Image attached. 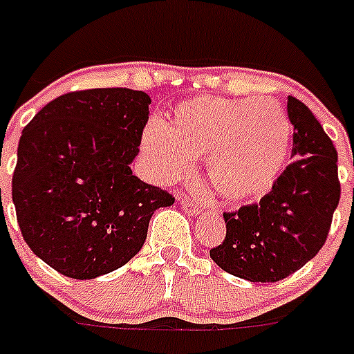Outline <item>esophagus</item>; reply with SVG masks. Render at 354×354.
<instances>
[{"instance_id": "1", "label": "esophagus", "mask_w": 354, "mask_h": 354, "mask_svg": "<svg viewBox=\"0 0 354 354\" xmlns=\"http://www.w3.org/2000/svg\"><path fill=\"white\" fill-rule=\"evenodd\" d=\"M180 208H183V210H185V214H188V216H199L201 214L199 206L188 199H180Z\"/></svg>"}]
</instances>
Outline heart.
Returning a JSON list of instances; mask_svg holds the SVG:
<instances>
[{
  "label": "heart",
  "instance_id": "1",
  "mask_svg": "<svg viewBox=\"0 0 354 354\" xmlns=\"http://www.w3.org/2000/svg\"><path fill=\"white\" fill-rule=\"evenodd\" d=\"M292 126L272 98L199 97L177 104L168 122H149L140 149L155 179H183L205 157L212 186L239 203L272 188L289 157Z\"/></svg>",
  "mask_w": 354,
  "mask_h": 354
}]
</instances>
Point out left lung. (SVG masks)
<instances>
[{
    "label": "left lung",
    "mask_w": 354,
    "mask_h": 354,
    "mask_svg": "<svg viewBox=\"0 0 354 354\" xmlns=\"http://www.w3.org/2000/svg\"><path fill=\"white\" fill-rule=\"evenodd\" d=\"M287 113L296 160L259 203L223 214L225 241L210 250L223 270L254 283L287 278L320 252L340 201L333 140L298 98L289 97Z\"/></svg>",
    "instance_id": "left-lung-1"
}]
</instances>
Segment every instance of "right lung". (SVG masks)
I'll return each mask as SVG.
<instances>
[{
    "label": "right lung",
    "instance_id": "right-lung-1",
    "mask_svg": "<svg viewBox=\"0 0 354 354\" xmlns=\"http://www.w3.org/2000/svg\"><path fill=\"white\" fill-rule=\"evenodd\" d=\"M151 98L126 87L65 93L25 126L12 203L25 243L67 278L117 270L175 197L131 171ZM1 192V190H0Z\"/></svg>",
    "mask_w": 354,
    "mask_h": 354
}]
</instances>
